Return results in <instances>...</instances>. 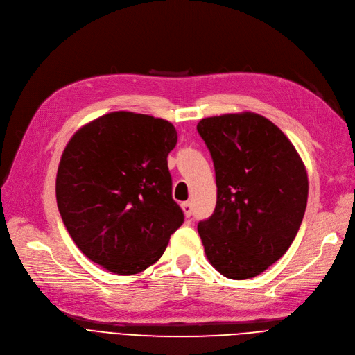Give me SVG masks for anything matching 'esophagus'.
Instances as JSON below:
<instances>
[{"instance_id": "esophagus-1", "label": "esophagus", "mask_w": 355, "mask_h": 355, "mask_svg": "<svg viewBox=\"0 0 355 355\" xmlns=\"http://www.w3.org/2000/svg\"><path fill=\"white\" fill-rule=\"evenodd\" d=\"M181 209H182V212H184V215L187 216V218H189V216H191V203L190 202H182L181 203Z\"/></svg>"}]
</instances>
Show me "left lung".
<instances>
[{
    "label": "left lung",
    "instance_id": "1",
    "mask_svg": "<svg viewBox=\"0 0 355 355\" xmlns=\"http://www.w3.org/2000/svg\"><path fill=\"white\" fill-rule=\"evenodd\" d=\"M216 207L198 224L205 254L224 277H255L280 259L298 233L308 199L301 156L279 127L252 112L205 118Z\"/></svg>",
    "mask_w": 355,
    "mask_h": 355
}]
</instances>
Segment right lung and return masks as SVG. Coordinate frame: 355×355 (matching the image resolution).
<instances>
[{
	"instance_id": "right-lung-1",
	"label": "right lung",
	"mask_w": 355,
	"mask_h": 355,
	"mask_svg": "<svg viewBox=\"0 0 355 355\" xmlns=\"http://www.w3.org/2000/svg\"><path fill=\"white\" fill-rule=\"evenodd\" d=\"M174 125L134 112H112L79 128L55 178L57 207L81 252L119 276L161 258L184 221L173 199L168 153Z\"/></svg>"
}]
</instances>
